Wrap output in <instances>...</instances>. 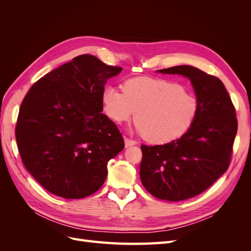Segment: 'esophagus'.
Here are the masks:
<instances>
[{"mask_svg": "<svg viewBox=\"0 0 251 251\" xmlns=\"http://www.w3.org/2000/svg\"><path fill=\"white\" fill-rule=\"evenodd\" d=\"M135 144H136V141H135V140H133V139H128V138H125V146H126V148L135 146Z\"/></svg>", "mask_w": 251, "mask_h": 251, "instance_id": "34e87169", "label": "esophagus"}]
</instances>
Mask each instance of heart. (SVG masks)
Segmentation results:
<instances>
[{"label": "heart", "instance_id": "b5f03b06", "mask_svg": "<svg viewBox=\"0 0 251 251\" xmlns=\"http://www.w3.org/2000/svg\"><path fill=\"white\" fill-rule=\"evenodd\" d=\"M103 90V112L115 124L135 116L140 134L147 141L165 144L181 138L195 124L199 113L198 98L191 90L170 80L134 77Z\"/></svg>", "mask_w": 251, "mask_h": 251}]
</instances>
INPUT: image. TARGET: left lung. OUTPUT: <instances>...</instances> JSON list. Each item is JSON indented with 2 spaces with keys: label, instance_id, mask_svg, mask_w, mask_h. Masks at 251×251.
I'll use <instances>...</instances> for the list:
<instances>
[{
  "label": "left lung",
  "instance_id": "8db88e82",
  "mask_svg": "<svg viewBox=\"0 0 251 251\" xmlns=\"http://www.w3.org/2000/svg\"><path fill=\"white\" fill-rule=\"evenodd\" d=\"M158 72L189 78L199 113L181 138L161 146H141L140 179L155 198L182 201L206 191L228 169L238 120L231 98L218 77L186 65Z\"/></svg>",
  "mask_w": 251,
  "mask_h": 251
}]
</instances>
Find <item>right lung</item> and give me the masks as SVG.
Segmentation results:
<instances>
[{"mask_svg":"<svg viewBox=\"0 0 251 251\" xmlns=\"http://www.w3.org/2000/svg\"><path fill=\"white\" fill-rule=\"evenodd\" d=\"M123 70L90 54L44 75L23 100L16 126L27 171L48 192L66 199L94 194L107 165L125 148L123 135L102 111L107 80Z\"/></svg>","mask_w":251,"mask_h":251,"instance_id":"1","label":"right lung"}]
</instances>
